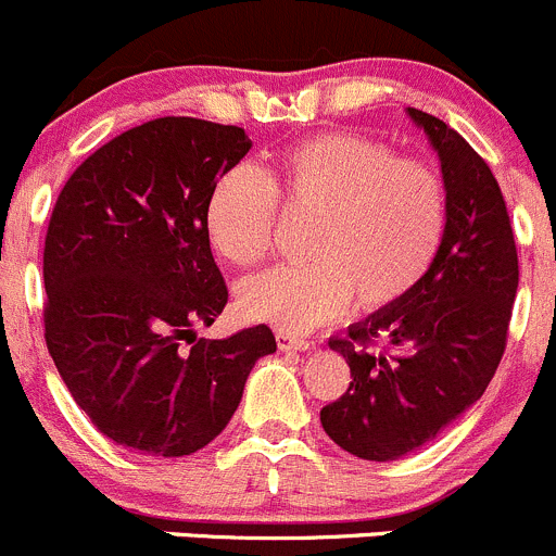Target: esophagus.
Masks as SVG:
<instances>
[{
    "instance_id": "esophagus-1",
    "label": "esophagus",
    "mask_w": 556,
    "mask_h": 556,
    "mask_svg": "<svg viewBox=\"0 0 556 556\" xmlns=\"http://www.w3.org/2000/svg\"><path fill=\"white\" fill-rule=\"evenodd\" d=\"M276 343L280 351H307L313 345L311 340L296 338V334H291V332H276Z\"/></svg>"
}]
</instances>
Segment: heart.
I'll use <instances>...</instances> for the list:
<instances>
[{
  "label": "heart",
  "instance_id": "1",
  "mask_svg": "<svg viewBox=\"0 0 556 556\" xmlns=\"http://www.w3.org/2000/svg\"><path fill=\"white\" fill-rule=\"evenodd\" d=\"M294 207H313L311 262L278 265L240 280L238 305L278 332H311L365 307L403 300L430 270L446 224V191L430 164L397 159L372 137L324 135L278 164ZM278 186L256 164H235L207 200V232L232 265H256L273 249Z\"/></svg>",
  "mask_w": 556,
  "mask_h": 556
}]
</instances>
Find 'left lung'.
Segmentation results:
<instances>
[{"label":"left lung","instance_id":"1","mask_svg":"<svg viewBox=\"0 0 556 556\" xmlns=\"http://www.w3.org/2000/svg\"><path fill=\"white\" fill-rule=\"evenodd\" d=\"M405 113L441 162L446 227L414 291L351 324L349 340H329L354 381L321 408L324 432L370 463L416 452L481 400L503 359L519 286L514 229L489 164L441 118ZM376 339L383 350L369 349Z\"/></svg>","mask_w":556,"mask_h":556}]
</instances>
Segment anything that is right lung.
Wrapping results in <instances>:
<instances>
[{"instance_id":"right-lung-1","label":"right lung","mask_w":556,"mask_h":556,"mask_svg":"<svg viewBox=\"0 0 556 556\" xmlns=\"http://www.w3.org/2000/svg\"><path fill=\"white\" fill-rule=\"evenodd\" d=\"M251 140L186 115L148 121L91 153L46 235V343L102 435L151 457L200 452L229 425L270 327L197 340L227 305L207 200ZM192 345L186 350L182 340Z\"/></svg>"}]
</instances>
